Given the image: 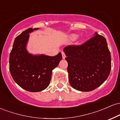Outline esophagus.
Segmentation results:
<instances>
[{"instance_id": "34e87169", "label": "esophagus", "mask_w": 120, "mask_h": 120, "mask_svg": "<svg viewBox=\"0 0 120 120\" xmlns=\"http://www.w3.org/2000/svg\"><path fill=\"white\" fill-rule=\"evenodd\" d=\"M61 54H62V57H63V59H65V53L64 52V51L61 52Z\"/></svg>"}]
</instances>
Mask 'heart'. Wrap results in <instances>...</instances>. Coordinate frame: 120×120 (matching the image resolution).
I'll return each instance as SVG.
<instances>
[{
    "instance_id": "obj_1",
    "label": "heart",
    "mask_w": 120,
    "mask_h": 120,
    "mask_svg": "<svg viewBox=\"0 0 120 120\" xmlns=\"http://www.w3.org/2000/svg\"><path fill=\"white\" fill-rule=\"evenodd\" d=\"M71 39L72 40H75L77 38L78 35H76V34H72V35H71Z\"/></svg>"
}]
</instances>
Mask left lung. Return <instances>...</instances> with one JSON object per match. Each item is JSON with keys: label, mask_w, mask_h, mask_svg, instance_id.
<instances>
[{"label": "left lung", "mask_w": 120, "mask_h": 120, "mask_svg": "<svg viewBox=\"0 0 120 120\" xmlns=\"http://www.w3.org/2000/svg\"><path fill=\"white\" fill-rule=\"evenodd\" d=\"M81 45L64 47L69 81L75 90L90 91L107 79L111 69V53L105 38L98 33Z\"/></svg>", "instance_id": "obj_1"}]
</instances>
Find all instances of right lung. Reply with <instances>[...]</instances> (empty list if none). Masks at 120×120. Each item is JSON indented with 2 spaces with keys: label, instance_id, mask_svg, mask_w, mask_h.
Listing matches in <instances>:
<instances>
[{
  "label": "right lung",
  "instance_id": "add662e5",
  "mask_svg": "<svg viewBox=\"0 0 120 120\" xmlns=\"http://www.w3.org/2000/svg\"><path fill=\"white\" fill-rule=\"evenodd\" d=\"M38 28L27 29L15 38L9 55V71L16 83L24 90L38 92L49 86L52 71L61 60V53L55 56L33 55L26 46L30 33Z\"/></svg>",
  "mask_w": 120,
  "mask_h": 120
}]
</instances>
